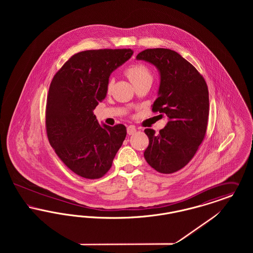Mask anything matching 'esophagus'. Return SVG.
I'll return each instance as SVG.
<instances>
[{"label":"esophagus","instance_id":"1","mask_svg":"<svg viewBox=\"0 0 253 253\" xmlns=\"http://www.w3.org/2000/svg\"><path fill=\"white\" fill-rule=\"evenodd\" d=\"M136 132V129H135V127L134 126H128L127 127V132H128V134L129 135H131V134H133L134 132Z\"/></svg>","mask_w":253,"mask_h":253}]
</instances>
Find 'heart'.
Listing matches in <instances>:
<instances>
[{
	"instance_id": "obj_1",
	"label": "heart",
	"mask_w": 253,
	"mask_h": 253,
	"mask_svg": "<svg viewBox=\"0 0 253 253\" xmlns=\"http://www.w3.org/2000/svg\"><path fill=\"white\" fill-rule=\"evenodd\" d=\"M125 74L133 85L142 83L144 81H153V75L151 70L143 63H133L126 69ZM113 83V79H110L107 83L108 91L112 88Z\"/></svg>"
}]
</instances>
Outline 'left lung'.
Returning <instances> with one entry per match:
<instances>
[{
  "label": "left lung",
  "mask_w": 253,
  "mask_h": 253,
  "mask_svg": "<svg viewBox=\"0 0 253 253\" xmlns=\"http://www.w3.org/2000/svg\"><path fill=\"white\" fill-rule=\"evenodd\" d=\"M136 59L159 70L160 86L153 111L169 120L158 133L145 129L149 137L145 159L158 172L172 173L193 159L204 140L210 112L208 85L193 64L173 50L146 49Z\"/></svg>",
  "instance_id": "8db88e82"
}]
</instances>
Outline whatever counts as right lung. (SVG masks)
Returning a JSON list of instances; mask_svg holds the SVG:
<instances>
[{
	"instance_id": "right-lung-1",
	"label": "right lung",
	"mask_w": 253,
	"mask_h": 253,
	"mask_svg": "<svg viewBox=\"0 0 253 253\" xmlns=\"http://www.w3.org/2000/svg\"><path fill=\"white\" fill-rule=\"evenodd\" d=\"M132 49L79 52L54 76L45 107L49 143L76 174L97 179L108 172L126 136V127L103 124L93 111L107 94L110 74L129 60Z\"/></svg>"
}]
</instances>
